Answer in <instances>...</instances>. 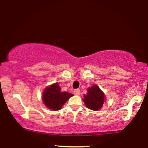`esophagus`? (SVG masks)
I'll return each mask as SVG.
<instances>
[{"instance_id": "obj_1", "label": "esophagus", "mask_w": 148, "mask_h": 148, "mask_svg": "<svg viewBox=\"0 0 148 148\" xmlns=\"http://www.w3.org/2000/svg\"><path fill=\"white\" fill-rule=\"evenodd\" d=\"M74 93L76 95H80V90L78 89H75L74 91Z\"/></svg>"}]
</instances>
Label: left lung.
I'll use <instances>...</instances> for the list:
<instances>
[{"label":"left lung","instance_id":"left-lung-1","mask_svg":"<svg viewBox=\"0 0 148 148\" xmlns=\"http://www.w3.org/2000/svg\"><path fill=\"white\" fill-rule=\"evenodd\" d=\"M83 101L88 108L92 110H99L105 101V95L97 85L87 89V93L84 95Z\"/></svg>","mask_w":148,"mask_h":148}]
</instances>
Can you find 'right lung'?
<instances>
[{
	"label": "right lung",
	"mask_w": 148,
	"mask_h": 148,
	"mask_svg": "<svg viewBox=\"0 0 148 148\" xmlns=\"http://www.w3.org/2000/svg\"><path fill=\"white\" fill-rule=\"evenodd\" d=\"M73 95L66 91L61 92V87L57 83L47 87L42 93V101L50 110L56 111L61 110L70 97Z\"/></svg>",
	"instance_id": "add662e5"
}]
</instances>
